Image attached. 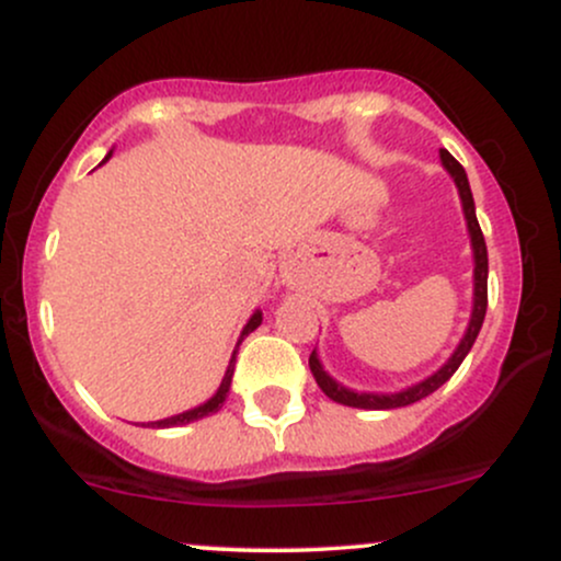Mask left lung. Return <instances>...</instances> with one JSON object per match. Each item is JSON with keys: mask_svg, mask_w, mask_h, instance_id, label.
Here are the masks:
<instances>
[{"mask_svg": "<svg viewBox=\"0 0 561 561\" xmlns=\"http://www.w3.org/2000/svg\"><path fill=\"white\" fill-rule=\"evenodd\" d=\"M440 163L443 169L450 173L454 179L456 190H459L461 197V210H465V221H467V231H469V242H472V259H474V272H472V313H469V324L465 337L459 340L456 351L450 353V358L440 369L433 371L430 377H424L422 382L411 385V388H403L398 392H358L345 388L343 382L330 377V371L324 369L319 362V353L313 351L311 358H308V366H311V375L317 379V385L324 390L327 398H332L334 403L343 405H353V409H369V411H382V409H401V405H411L422 398H427L430 392H435L440 385H446L454 371L459 369L461 362L467 358V353L472 351L474 340H478L482 319H485V308H488V248H485V237H482L480 224H478V214H474V199H472V190H469V179L467 171L461 169V163L450 156L448 150H440Z\"/></svg>", "mask_w": 561, "mask_h": 561, "instance_id": "obj_1", "label": "left lung"}]
</instances>
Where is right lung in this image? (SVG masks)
<instances>
[{
  "label": "right lung",
  "mask_w": 561,
  "mask_h": 561,
  "mask_svg": "<svg viewBox=\"0 0 561 561\" xmlns=\"http://www.w3.org/2000/svg\"><path fill=\"white\" fill-rule=\"evenodd\" d=\"M111 156H113V152H107V158H111ZM107 158H105V160H107ZM105 160H102V163H105ZM261 321H263V313H261V311H255L253 317L248 319V324H244V330H242V334H240V340H237V345H234V353H231V358H229V366H227V371H224V379H221V385H218V390L214 392V396L208 398V401H205V403H199V405H195V409H190V411H182V414H176V416H169V420L147 422V424H141V427H179V424H190V422H197V420H203V416H210V414H216V411L221 409L224 401H227V396H229V388H231V377H234V362H237V351H240L242 340L248 337L250 332H253V330H259V327H261Z\"/></svg>",
  "instance_id": "obj_1"
}]
</instances>
